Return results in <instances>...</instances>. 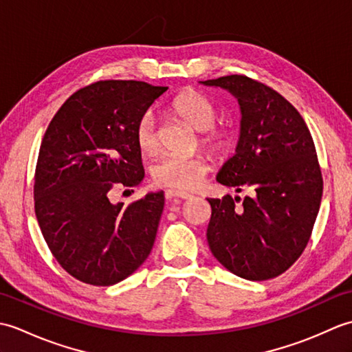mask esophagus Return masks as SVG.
Segmentation results:
<instances>
[{"label":"esophagus","mask_w":352,"mask_h":352,"mask_svg":"<svg viewBox=\"0 0 352 352\" xmlns=\"http://www.w3.org/2000/svg\"><path fill=\"white\" fill-rule=\"evenodd\" d=\"M164 195H166L168 199H189V198H192L190 193L180 192V190H166L164 192Z\"/></svg>","instance_id":"34e87169"}]
</instances>
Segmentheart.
<instances>
[{"label":"heart","instance_id":"obj_1","mask_svg":"<svg viewBox=\"0 0 352 352\" xmlns=\"http://www.w3.org/2000/svg\"><path fill=\"white\" fill-rule=\"evenodd\" d=\"M172 110L199 131L201 145L212 153H223L230 145L227 130L216 126V110L210 100L198 91L188 89L178 94L170 104ZM136 144L142 153H153L157 148V121L153 110L142 113L134 130ZM210 164L207 157L195 154L189 157L163 155L151 168L153 182L160 188L189 192L199 188L208 174Z\"/></svg>","mask_w":352,"mask_h":352}]
</instances>
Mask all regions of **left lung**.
Here are the masks:
<instances>
[{
  "label": "left lung",
  "mask_w": 352,
  "mask_h": 352,
  "mask_svg": "<svg viewBox=\"0 0 352 352\" xmlns=\"http://www.w3.org/2000/svg\"><path fill=\"white\" fill-rule=\"evenodd\" d=\"M226 89L241 106L236 154L218 172L221 184L248 192L208 198L207 242L219 263L245 280L278 276L309 243L322 198V174L302 116L274 89L246 76L201 81Z\"/></svg>",
  "instance_id": "1"
}]
</instances>
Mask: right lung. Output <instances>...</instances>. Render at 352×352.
<instances>
[{
	"label": "right lung",
	"mask_w": 352,
	"mask_h": 352,
	"mask_svg": "<svg viewBox=\"0 0 352 352\" xmlns=\"http://www.w3.org/2000/svg\"><path fill=\"white\" fill-rule=\"evenodd\" d=\"M166 91L134 80L96 81L72 94L45 131L34 212L52 256L74 278L111 286L136 271L153 250L163 192L129 206L111 203L110 192L144 180L134 130Z\"/></svg>",
	"instance_id": "1"
}]
</instances>
